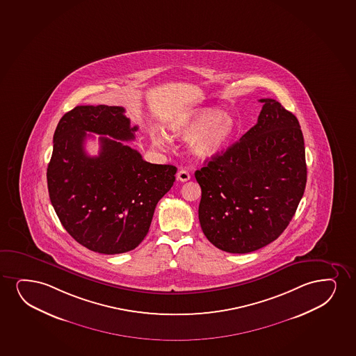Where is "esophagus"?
Segmentation results:
<instances>
[{"label":"esophagus","instance_id":"34e87169","mask_svg":"<svg viewBox=\"0 0 356 356\" xmlns=\"http://www.w3.org/2000/svg\"><path fill=\"white\" fill-rule=\"evenodd\" d=\"M177 179L180 180V181H188L190 179L189 172L186 171V170H180L177 173Z\"/></svg>","mask_w":356,"mask_h":356}]
</instances>
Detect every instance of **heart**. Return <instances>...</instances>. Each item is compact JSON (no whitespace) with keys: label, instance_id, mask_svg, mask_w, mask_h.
<instances>
[{"label":"heart","instance_id":"b5f03b06","mask_svg":"<svg viewBox=\"0 0 356 356\" xmlns=\"http://www.w3.org/2000/svg\"><path fill=\"white\" fill-rule=\"evenodd\" d=\"M172 135L191 140L197 156L211 158L225 148L234 134V122L229 114L214 108L197 109L171 127ZM152 140L159 148H166L168 140L161 132H153Z\"/></svg>","mask_w":356,"mask_h":356}]
</instances>
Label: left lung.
I'll use <instances>...</instances> for the list:
<instances>
[{
    "label": "left lung",
    "instance_id": "obj_1",
    "mask_svg": "<svg viewBox=\"0 0 356 356\" xmlns=\"http://www.w3.org/2000/svg\"><path fill=\"white\" fill-rule=\"evenodd\" d=\"M260 102L257 125L195 172L203 234L232 254L255 252L278 238L306 188L300 122L275 99Z\"/></svg>",
    "mask_w": 356,
    "mask_h": 356
}]
</instances>
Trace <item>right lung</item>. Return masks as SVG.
<instances>
[{"label":"right lung","mask_w":356,"mask_h":356,"mask_svg":"<svg viewBox=\"0 0 356 356\" xmlns=\"http://www.w3.org/2000/svg\"><path fill=\"white\" fill-rule=\"evenodd\" d=\"M124 113L106 104L66 113L47 168L50 202L65 229L83 247L107 255L130 252L143 241L156 204L176 180V166L144 161L122 143L138 129ZM86 131L102 135L97 157L86 154Z\"/></svg>","instance_id":"obj_1"}]
</instances>
